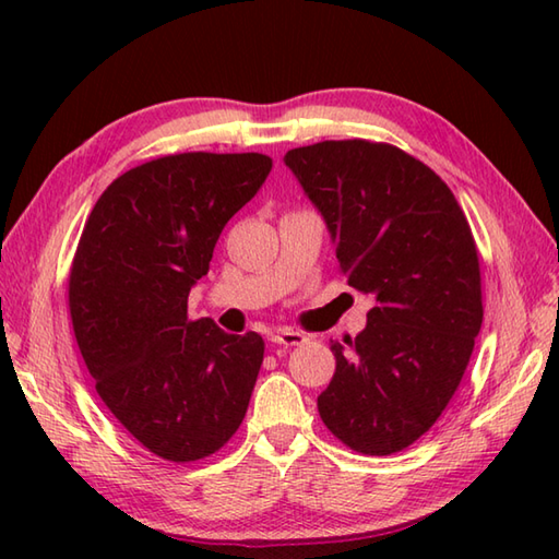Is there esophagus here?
I'll return each mask as SVG.
<instances>
[{
    "mask_svg": "<svg viewBox=\"0 0 559 559\" xmlns=\"http://www.w3.org/2000/svg\"><path fill=\"white\" fill-rule=\"evenodd\" d=\"M305 341H307V336L300 334V331H293V329H276L271 334V343H276V346H286V348L302 346Z\"/></svg>",
    "mask_w": 559,
    "mask_h": 559,
    "instance_id": "1",
    "label": "esophagus"
}]
</instances>
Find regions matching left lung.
I'll return each instance as SVG.
<instances>
[{
  "mask_svg": "<svg viewBox=\"0 0 559 559\" xmlns=\"http://www.w3.org/2000/svg\"><path fill=\"white\" fill-rule=\"evenodd\" d=\"M286 165L322 211L348 286L372 295L367 326L331 341L336 372L317 408L367 456L411 447L437 423L483 324L478 247L442 177L391 144L319 141Z\"/></svg>",
  "mask_w": 559,
  "mask_h": 559,
  "instance_id": "8db88e82",
  "label": "left lung"
}]
</instances>
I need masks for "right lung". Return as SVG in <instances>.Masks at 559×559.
I'll list each match as a JSON object with an SVG mask.
<instances>
[{"label":"right lung","mask_w":559,"mask_h":559,"mask_svg":"<svg viewBox=\"0 0 559 559\" xmlns=\"http://www.w3.org/2000/svg\"><path fill=\"white\" fill-rule=\"evenodd\" d=\"M264 153H175L127 170L83 225L69 271L74 336L96 391L151 454L206 459L240 427L264 338L189 319L218 237L271 173Z\"/></svg>","instance_id":"1"}]
</instances>
